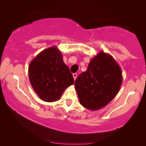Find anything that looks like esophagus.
<instances>
[{"mask_svg": "<svg viewBox=\"0 0 146 146\" xmlns=\"http://www.w3.org/2000/svg\"><path fill=\"white\" fill-rule=\"evenodd\" d=\"M73 78H74V80H76L77 77H78V74H77V73H73Z\"/></svg>", "mask_w": 146, "mask_h": 146, "instance_id": "esophagus-1", "label": "esophagus"}]
</instances>
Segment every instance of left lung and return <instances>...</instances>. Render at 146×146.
Segmentation results:
<instances>
[{
  "mask_svg": "<svg viewBox=\"0 0 146 146\" xmlns=\"http://www.w3.org/2000/svg\"><path fill=\"white\" fill-rule=\"evenodd\" d=\"M121 82L120 66L113 57L102 51L90 60L86 71L77 78L75 86L80 104L96 110L115 98Z\"/></svg>",
  "mask_w": 146,
  "mask_h": 146,
  "instance_id": "left-lung-1",
  "label": "left lung"
}]
</instances>
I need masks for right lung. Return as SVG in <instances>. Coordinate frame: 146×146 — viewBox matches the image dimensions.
I'll list each match as a JSON object with an SVG mask.
<instances>
[{
    "label": "right lung",
    "mask_w": 146,
    "mask_h": 146,
    "mask_svg": "<svg viewBox=\"0 0 146 146\" xmlns=\"http://www.w3.org/2000/svg\"><path fill=\"white\" fill-rule=\"evenodd\" d=\"M29 78L33 90L42 100H58L64 90L74 83L69 68L56 46L44 49L30 63Z\"/></svg>",
    "instance_id": "obj_1"
}]
</instances>
